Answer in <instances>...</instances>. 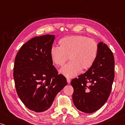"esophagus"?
<instances>
[{
	"instance_id": "esophagus-1",
	"label": "esophagus",
	"mask_w": 125,
	"mask_h": 125,
	"mask_svg": "<svg viewBox=\"0 0 125 125\" xmlns=\"http://www.w3.org/2000/svg\"><path fill=\"white\" fill-rule=\"evenodd\" d=\"M66 81H67V83H71V79L69 78H66Z\"/></svg>"
}]
</instances>
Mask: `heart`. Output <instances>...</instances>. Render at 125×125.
I'll list each match as a JSON object with an SVG mask.
<instances>
[{
	"instance_id": "1",
	"label": "heart",
	"mask_w": 125,
	"mask_h": 125,
	"mask_svg": "<svg viewBox=\"0 0 125 125\" xmlns=\"http://www.w3.org/2000/svg\"><path fill=\"white\" fill-rule=\"evenodd\" d=\"M59 47H53L50 51L51 61L60 67L67 61L70 62L60 70V73L68 78L77 76L80 72L86 71L92 66L98 54V44L94 40L84 36L65 37L59 42Z\"/></svg>"
}]
</instances>
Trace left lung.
I'll use <instances>...</instances> for the list:
<instances>
[{"label": "left lung", "mask_w": 125, "mask_h": 125, "mask_svg": "<svg viewBox=\"0 0 125 125\" xmlns=\"http://www.w3.org/2000/svg\"><path fill=\"white\" fill-rule=\"evenodd\" d=\"M98 47V54L92 66L71 81L74 89V105L85 113L96 112L105 104L114 78V58L112 51L103 42H99Z\"/></svg>", "instance_id": "left-lung-1"}]
</instances>
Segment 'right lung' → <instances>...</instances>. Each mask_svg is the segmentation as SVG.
<instances>
[{
	"label": "right lung",
	"instance_id": "1",
	"mask_svg": "<svg viewBox=\"0 0 125 125\" xmlns=\"http://www.w3.org/2000/svg\"><path fill=\"white\" fill-rule=\"evenodd\" d=\"M54 38L52 35L33 37L22 46L15 57L13 78L17 93L27 108L37 113L47 110L67 84L50 57Z\"/></svg>",
	"mask_w": 125,
	"mask_h": 125
}]
</instances>
